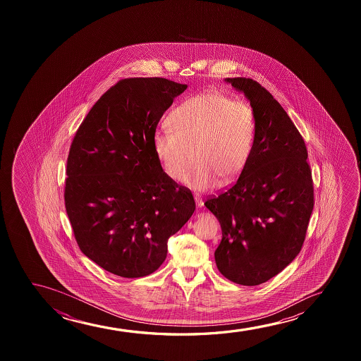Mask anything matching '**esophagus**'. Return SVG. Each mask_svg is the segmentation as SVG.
Returning <instances> with one entry per match:
<instances>
[{
  "label": "esophagus",
  "instance_id": "esophagus-1",
  "mask_svg": "<svg viewBox=\"0 0 361 361\" xmlns=\"http://www.w3.org/2000/svg\"><path fill=\"white\" fill-rule=\"evenodd\" d=\"M195 200H196V203H197L198 207H202V206H203L202 200H201V198H200V197H197V196H195Z\"/></svg>",
  "mask_w": 361,
  "mask_h": 361
}]
</instances>
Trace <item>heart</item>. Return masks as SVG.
<instances>
[{
  "label": "heart",
  "mask_w": 361,
  "mask_h": 361,
  "mask_svg": "<svg viewBox=\"0 0 361 361\" xmlns=\"http://www.w3.org/2000/svg\"><path fill=\"white\" fill-rule=\"evenodd\" d=\"M170 132H157L153 147L164 173L207 191L219 181L234 183L252 155L257 122L250 104L219 92L196 94L176 106L166 119Z\"/></svg>",
  "instance_id": "heart-1"
}]
</instances>
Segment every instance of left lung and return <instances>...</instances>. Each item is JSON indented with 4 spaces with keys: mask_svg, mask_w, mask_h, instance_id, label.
I'll list each match as a JSON object with an SVG mask.
<instances>
[{
    "mask_svg": "<svg viewBox=\"0 0 361 361\" xmlns=\"http://www.w3.org/2000/svg\"><path fill=\"white\" fill-rule=\"evenodd\" d=\"M226 81L250 101L255 140L237 183L204 206L222 228L218 270L235 283L257 286L301 252L314 206L313 180L305 140L281 104L255 80Z\"/></svg>",
    "mask_w": 361,
    "mask_h": 361,
    "instance_id": "left-lung-1",
    "label": "left lung"
}]
</instances>
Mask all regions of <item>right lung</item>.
<instances>
[{
	"label": "right lung",
	"mask_w": 361,
	"mask_h": 361,
	"mask_svg": "<svg viewBox=\"0 0 361 361\" xmlns=\"http://www.w3.org/2000/svg\"><path fill=\"white\" fill-rule=\"evenodd\" d=\"M186 89L163 78L119 80L73 139L66 213L80 250L114 275L158 270L169 238L195 212L192 193L164 173L153 147L159 121Z\"/></svg>",
	"instance_id": "add662e5"
}]
</instances>
